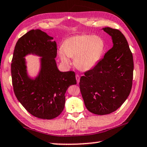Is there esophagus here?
<instances>
[{"label": "esophagus", "instance_id": "esophagus-1", "mask_svg": "<svg viewBox=\"0 0 147 147\" xmlns=\"http://www.w3.org/2000/svg\"><path fill=\"white\" fill-rule=\"evenodd\" d=\"M76 82H77V84H78L79 82H80V76H79V75H78V74H76Z\"/></svg>", "mask_w": 147, "mask_h": 147}]
</instances>
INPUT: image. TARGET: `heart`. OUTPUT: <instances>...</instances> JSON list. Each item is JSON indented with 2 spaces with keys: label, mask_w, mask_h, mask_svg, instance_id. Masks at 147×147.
I'll return each instance as SVG.
<instances>
[{
  "label": "heart",
  "mask_w": 147,
  "mask_h": 147,
  "mask_svg": "<svg viewBox=\"0 0 147 147\" xmlns=\"http://www.w3.org/2000/svg\"><path fill=\"white\" fill-rule=\"evenodd\" d=\"M105 48V44L101 36L81 34L65 40L58 55L61 61L67 65L71 64L69 57H74V66L82 71H88L98 63Z\"/></svg>",
  "instance_id": "b5f03b06"
}]
</instances>
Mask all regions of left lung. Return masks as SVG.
<instances>
[{
    "label": "left lung",
    "instance_id": "8db88e82",
    "mask_svg": "<svg viewBox=\"0 0 147 147\" xmlns=\"http://www.w3.org/2000/svg\"><path fill=\"white\" fill-rule=\"evenodd\" d=\"M102 30L111 36L113 48L84 73L79 83L86 107L98 115L113 113L124 103L131 92L134 73L133 55L124 34L111 27Z\"/></svg>",
    "mask_w": 147,
    "mask_h": 147
}]
</instances>
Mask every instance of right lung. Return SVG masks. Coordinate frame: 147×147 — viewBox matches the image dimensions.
<instances>
[{
    "instance_id": "right-lung-1",
    "label": "right lung",
    "mask_w": 147,
    "mask_h": 147,
    "mask_svg": "<svg viewBox=\"0 0 147 147\" xmlns=\"http://www.w3.org/2000/svg\"><path fill=\"white\" fill-rule=\"evenodd\" d=\"M53 39L40 29L27 32L16 43L11 64L16 97L30 114L41 119H53L62 113L66 91L76 84L74 72L58 69L57 44ZM28 55L41 57L40 69L34 78L28 73L24 57Z\"/></svg>"
}]
</instances>
